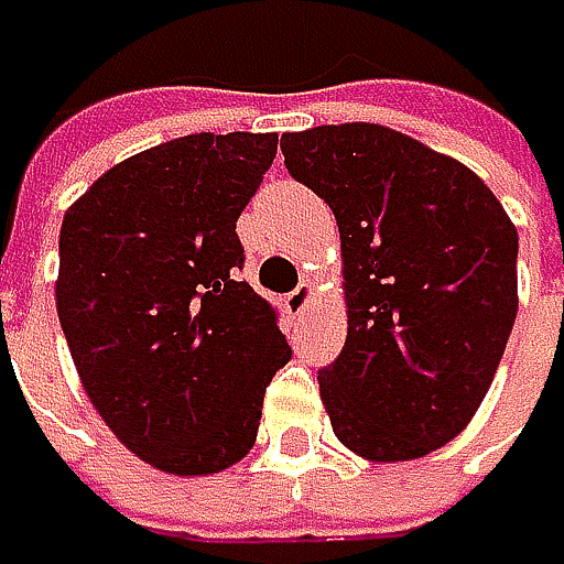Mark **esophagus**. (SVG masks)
<instances>
[{"label": "esophagus", "mask_w": 564, "mask_h": 564, "mask_svg": "<svg viewBox=\"0 0 564 564\" xmlns=\"http://www.w3.org/2000/svg\"><path fill=\"white\" fill-rule=\"evenodd\" d=\"M311 301H314V284H311V280H304V284H301L297 291H291V294H288V301H284V304H288V311H291V314H304Z\"/></svg>", "instance_id": "obj_1"}]
</instances>
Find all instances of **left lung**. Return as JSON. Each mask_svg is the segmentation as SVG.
<instances>
[{"mask_svg":"<svg viewBox=\"0 0 564 564\" xmlns=\"http://www.w3.org/2000/svg\"><path fill=\"white\" fill-rule=\"evenodd\" d=\"M284 166L334 210L347 340L321 381L337 441L411 462L481 408L518 314V230L455 156L391 127L280 137Z\"/></svg>","mask_w":564,"mask_h":564,"instance_id":"8db88e82","label":"left lung"}]
</instances>
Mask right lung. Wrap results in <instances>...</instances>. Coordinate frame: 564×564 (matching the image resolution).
Segmentation results:
<instances>
[{"mask_svg":"<svg viewBox=\"0 0 564 564\" xmlns=\"http://www.w3.org/2000/svg\"><path fill=\"white\" fill-rule=\"evenodd\" d=\"M273 156V133L180 137L109 166L63 217L56 314L83 391L166 475L237 465L291 360L240 280L237 217Z\"/></svg>","mask_w":564,"mask_h":564,"instance_id":"right-lung-1","label":"right lung"}]
</instances>
